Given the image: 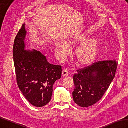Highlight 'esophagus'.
I'll use <instances>...</instances> for the list:
<instances>
[{"instance_id": "34e87169", "label": "esophagus", "mask_w": 128, "mask_h": 128, "mask_svg": "<svg viewBox=\"0 0 128 128\" xmlns=\"http://www.w3.org/2000/svg\"><path fill=\"white\" fill-rule=\"evenodd\" d=\"M68 74H69V72H68V70L67 69H64L63 70H62V76L63 77H65V76H68Z\"/></svg>"}]
</instances>
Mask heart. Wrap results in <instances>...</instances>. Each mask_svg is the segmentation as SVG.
<instances>
[{
  "label": "heart",
  "instance_id": "obj_1",
  "mask_svg": "<svg viewBox=\"0 0 128 128\" xmlns=\"http://www.w3.org/2000/svg\"><path fill=\"white\" fill-rule=\"evenodd\" d=\"M86 34L82 33L71 37L68 40L67 44L64 42H58L56 47L59 56L62 58H66L69 52L68 46H72L80 43L74 53L77 64L79 66H86L91 64L98 55L99 42L96 38L86 40Z\"/></svg>",
  "mask_w": 128,
  "mask_h": 128
}]
</instances>
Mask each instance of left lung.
Returning <instances> with one entry per match:
<instances>
[{
	"label": "left lung",
	"mask_w": 128,
	"mask_h": 128,
	"mask_svg": "<svg viewBox=\"0 0 128 128\" xmlns=\"http://www.w3.org/2000/svg\"><path fill=\"white\" fill-rule=\"evenodd\" d=\"M117 64L116 60L99 61L77 70L73 76L74 102L87 108L100 100L114 78Z\"/></svg>",
	"instance_id": "left-lung-1"
}]
</instances>
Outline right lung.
<instances>
[{
  "label": "right lung",
  "mask_w": 128,
  "mask_h": 128,
  "mask_svg": "<svg viewBox=\"0 0 128 128\" xmlns=\"http://www.w3.org/2000/svg\"><path fill=\"white\" fill-rule=\"evenodd\" d=\"M26 32L23 24L14 39V61L18 88L31 104L42 107L50 101L54 82L62 76V67L49 64L41 52L25 50Z\"/></svg>",
  "instance_id": "1"
}]
</instances>
